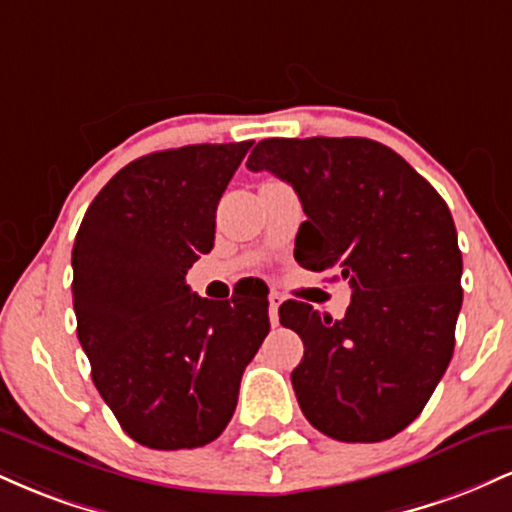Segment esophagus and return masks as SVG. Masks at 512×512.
I'll return each instance as SVG.
<instances>
[{"instance_id":"esophagus-1","label":"esophagus","mask_w":512,"mask_h":512,"mask_svg":"<svg viewBox=\"0 0 512 512\" xmlns=\"http://www.w3.org/2000/svg\"><path fill=\"white\" fill-rule=\"evenodd\" d=\"M284 298L279 296V293H269V322H272V327L279 325V305Z\"/></svg>"}]
</instances>
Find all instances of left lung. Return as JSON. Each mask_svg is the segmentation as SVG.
<instances>
[{"label": "left lung", "instance_id": "left-lung-1", "mask_svg": "<svg viewBox=\"0 0 512 512\" xmlns=\"http://www.w3.org/2000/svg\"><path fill=\"white\" fill-rule=\"evenodd\" d=\"M248 168L301 199L296 262L351 286L342 320L301 301L279 308L305 346L291 373L305 419L344 443L397 436L455 349L462 252L448 204L402 156L363 137L264 139Z\"/></svg>", "mask_w": 512, "mask_h": 512}]
</instances>
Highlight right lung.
<instances>
[{"label":"right lung","mask_w":512,"mask_h":512,"mask_svg":"<svg viewBox=\"0 0 512 512\" xmlns=\"http://www.w3.org/2000/svg\"><path fill=\"white\" fill-rule=\"evenodd\" d=\"M250 146L192 144L137 158L98 192L76 233V334L96 390L146 448L219 438L269 332L260 286L209 301L185 284L214 248L216 207Z\"/></svg>","instance_id":"add662e5"}]
</instances>
